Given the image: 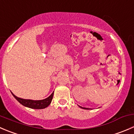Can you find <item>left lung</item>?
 <instances>
[{"label": "left lung", "instance_id": "1", "mask_svg": "<svg viewBox=\"0 0 134 134\" xmlns=\"http://www.w3.org/2000/svg\"><path fill=\"white\" fill-rule=\"evenodd\" d=\"M82 109H88V108H82Z\"/></svg>", "mask_w": 134, "mask_h": 134}]
</instances>
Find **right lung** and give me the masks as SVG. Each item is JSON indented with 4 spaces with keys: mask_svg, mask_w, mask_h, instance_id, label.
<instances>
[{
    "mask_svg": "<svg viewBox=\"0 0 134 134\" xmlns=\"http://www.w3.org/2000/svg\"><path fill=\"white\" fill-rule=\"evenodd\" d=\"M12 94L15 97V99L22 105L29 107V108L34 109H45L46 107H47L51 103L52 100L53 99V96H54V92L47 98L42 100L25 99L19 98V97H17L12 92Z\"/></svg>",
    "mask_w": 134,
    "mask_h": 134,
    "instance_id": "1",
    "label": "right lung"
}]
</instances>
